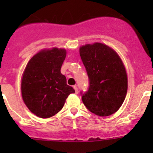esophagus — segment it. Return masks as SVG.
<instances>
[{
    "label": "esophagus",
    "mask_w": 153,
    "mask_h": 153,
    "mask_svg": "<svg viewBox=\"0 0 153 153\" xmlns=\"http://www.w3.org/2000/svg\"><path fill=\"white\" fill-rule=\"evenodd\" d=\"M73 88H74V89H75V93L76 94H78V87H77L76 86H73Z\"/></svg>",
    "instance_id": "1"
}]
</instances>
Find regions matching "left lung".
I'll use <instances>...</instances> for the list:
<instances>
[{
    "label": "left lung",
    "instance_id": "obj_1",
    "mask_svg": "<svg viewBox=\"0 0 153 153\" xmlns=\"http://www.w3.org/2000/svg\"><path fill=\"white\" fill-rule=\"evenodd\" d=\"M80 55L89 78V86L81 92L86 107L98 116H108L118 110L127 92V75L115 51L95 43L80 47Z\"/></svg>",
    "mask_w": 153,
    "mask_h": 153
}]
</instances>
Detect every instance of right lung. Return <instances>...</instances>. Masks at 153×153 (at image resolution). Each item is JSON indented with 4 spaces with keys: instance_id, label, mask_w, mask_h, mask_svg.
I'll return each instance as SVG.
<instances>
[{
    "instance_id": "1",
    "label": "right lung",
    "mask_w": 153,
    "mask_h": 153,
    "mask_svg": "<svg viewBox=\"0 0 153 153\" xmlns=\"http://www.w3.org/2000/svg\"><path fill=\"white\" fill-rule=\"evenodd\" d=\"M67 55L64 49H44L34 55L23 74L21 93L32 113L47 118L58 113L75 89L67 84L61 68Z\"/></svg>"
}]
</instances>
